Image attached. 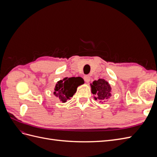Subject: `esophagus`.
Returning <instances> with one entry per match:
<instances>
[{"instance_id":"1","label":"esophagus","mask_w":157,"mask_h":157,"mask_svg":"<svg viewBox=\"0 0 157 157\" xmlns=\"http://www.w3.org/2000/svg\"><path fill=\"white\" fill-rule=\"evenodd\" d=\"M84 79L85 82H89V81L90 80V77H89V76L86 75V76H84Z\"/></svg>"}]
</instances>
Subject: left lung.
I'll list each match as a JSON object with an SVG mask.
<instances>
[{
    "label": "left lung",
    "instance_id": "8db88e82",
    "mask_svg": "<svg viewBox=\"0 0 157 157\" xmlns=\"http://www.w3.org/2000/svg\"><path fill=\"white\" fill-rule=\"evenodd\" d=\"M111 88L110 85L104 79L95 80L92 84V93L95 95V100L105 101L111 96Z\"/></svg>",
    "mask_w": 157,
    "mask_h": 157
}]
</instances>
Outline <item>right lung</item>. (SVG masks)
<instances>
[{
    "mask_svg": "<svg viewBox=\"0 0 157 157\" xmlns=\"http://www.w3.org/2000/svg\"><path fill=\"white\" fill-rule=\"evenodd\" d=\"M83 83V79L79 77L65 78L57 83L54 94L60 101L65 102L73 96L77 87Z\"/></svg>",
    "mask_w": 157,
    "mask_h": 157,
    "instance_id": "1",
    "label": "right lung"
}]
</instances>
